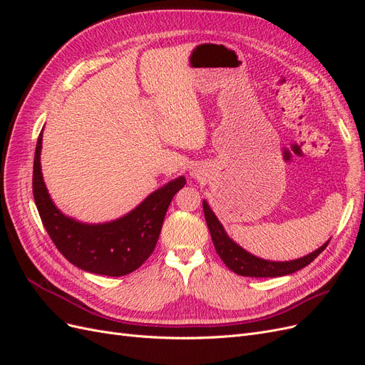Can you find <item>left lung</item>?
<instances>
[{
    "label": "left lung",
    "instance_id": "8db88e82",
    "mask_svg": "<svg viewBox=\"0 0 365 365\" xmlns=\"http://www.w3.org/2000/svg\"><path fill=\"white\" fill-rule=\"evenodd\" d=\"M202 208H204L205 222L210 230V236H212L213 245L216 252L219 254V257L222 259V262L231 271L239 275H244V277H282V275L292 274L298 269L307 267L309 263L319 256V252L324 251V248L329 244L327 240L326 244L323 247H319L317 251L297 260H291V262L263 260L247 252L244 248L236 245L235 242L227 236L224 227L220 225L217 217L212 212V208L208 207L205 201L202 202Z\"/></svg>",
    "mask_w": 365,
    "mask_h": 365
}]
</instances>
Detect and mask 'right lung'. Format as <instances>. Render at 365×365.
Segmentation results:
<instances>
[{
	"label": "right lung",
	"mask_w": 365,
	"mask_h": 365,
	"mask_svg": "<svg viewBox=\"0 0 365 365\" xmlns=\"http://www.w3.org/2000/svg\"><path fill=\"white\" fill-rule=\"evenodd\" d=\"M42 134L33 161V197L43 227L62 256L88 272L120 277L138 269L155 250L165 212L184 176L148 196L134 212L108 224L88 225L63 216L51 202L41 173Z\"/></svg>",
	"instance_id": "1"
}]
</instances>
